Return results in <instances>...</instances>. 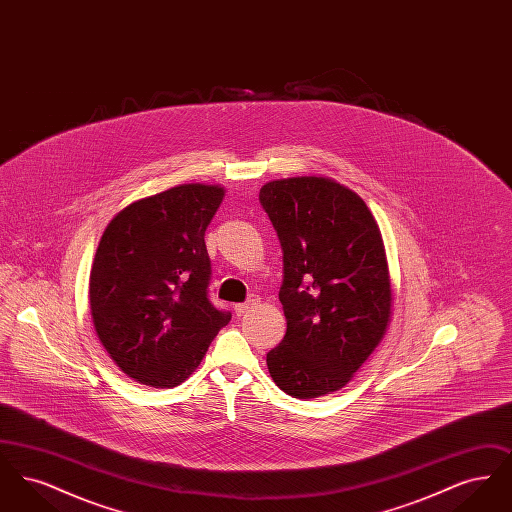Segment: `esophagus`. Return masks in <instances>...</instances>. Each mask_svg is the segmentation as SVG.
Returning <instances> with one entry per match:
<instances>
[{
  "instance_id": "obj_1",
  "label": "esophagus",
  "mask_w": 512,
  "mask_h": 512,
  "mask_svg": "<svg viewBox=\"0 0 512 512\" xmlns=\"http://www.w3.org/2000/svg\"><path fill=\"white\" fill-rule=\"evenodd\" d=\"M257 303H259V299H257V297H249L245 303H238V305L234 307V311H236V315H238V317H244L245 313H249Z\"/></svg>"
}]
</instances>
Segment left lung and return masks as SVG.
<instances>
[{
  "label": "left lung",
  "mask_w": 512,
  "mask_h": 512,
  "mask_svg": "<svg viewBox=\"0 0 512 512\" xmlns=\"http://www.w3.org/2000/svg\"><path fill=\"white\" fill-rule=\"evenodd\" d=\"M259 201L284 253L278 297L288 322L267 353L268 372L297 399L341 390L391 318L380 228L359 195L324 176L272 180Z\"/></svg>",
  "instance_id": "left-lung-1"
}]
</instances>
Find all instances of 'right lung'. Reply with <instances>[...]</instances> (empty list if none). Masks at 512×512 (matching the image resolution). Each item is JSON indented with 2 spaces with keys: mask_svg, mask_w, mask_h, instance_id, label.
I'll list each match as a JSON object with an SVG mask.
<instances>
[{
  "mask_svg": "<svg viewBox=\"0 0 512 512\" xmlns=\"http://www.w3.org/2000/svg\"><path fill=\"white\" fill-rule=\"evenodd\" d=\"M222 197L220 186L180 184L124 207L99 240L90 272L99 341L149 388L180 386L232 317L207 295L205 230Z\"/></svg>",
  "mask_w": 512,
  "mask_h": 512,
  "instance_id": "1",
  "label": "right lung"
}]
</instances>
